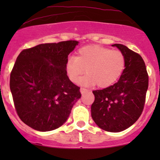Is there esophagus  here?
Instances as JSON below:
<instances>
[{"mask_svg": "<svg viewBox=\"0 0 160 160\" xmlns=\"http://www.w3.org/2000/svg\"><path fill=\"white\" fill-rule=\"evenodd\" d=\"M88 91H89V90H88L87 89H86V88H82V87L80 88V92H81L82 95L85 94V93L87 92Z\"/></svg>", "mask_w": 160, "mask_h": 160, "instance_id": "34e87169", "label": "esophagus"}]
</instances>
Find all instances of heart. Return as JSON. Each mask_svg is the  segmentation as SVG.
Returning a JSON list of instances; mask_svg holds the SVG:
<instances>
[{"mask_svg": "<svg viewBox=\"0 0 160 160\" xmlns=\"http://www.w3.org/2000/svg\"><path fill=\"white\" fill-rule=\"evenodd\" d=\"M126 58L120 50H112L98 45L82 47L78 56H70L65 70L71 81L77 83L86 70V77L80 80L85 86L95 85L106 88L114 84L123 73Z\"/></svg>", "mask_w": 160, "mask_h": 160, "instance_id": "1", "label": "heart"}]
</instances>
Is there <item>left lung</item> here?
<instances>
[{
	"label": "left lung",
	"mask_w": 160,
	"mask_h": 160,
	"mask_svg": "<svg viewBox=\"0 0 160 160\" xmlns=\"http://www.w3.org/2000/svg\"><path fill=\"white\" fill-rule=\"evenodd\" d=\"M124 54L126 67L120 80L103 89L92 91L95 101L91 115L97 126L111 132L126 129L138 120L144 109L148 88V74L138 53L116 43Z\"/></svg>",
	"instance_id": "1"
}]
</instances>
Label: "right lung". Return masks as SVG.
<instances>
[{"mask_svg":"<svg viewBox=\"0 0 160 160\" xmlns=\"http://www.w3.org/2000/svg\"><path fill=\"white\" fill-rule=\"evenodd\" d=\"M78 44L76 40L42 43L18 56L10 91L20 120L31 128L47 132L60 127L81 97L65 70L68 56Z\"/></svg>","mask_w":160,"mask_h":160,"instance_id":"add662e5","label":"right lung"}]
</instances>
